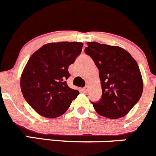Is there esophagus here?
<instances>
[{"label":"esophagus","instance_id":"1","mask_svg":"<svg viewBox=\"0 0 156 156\" xmlns=\"http://www.w3.org/2000/svg\"><path fill=\"white\" fill-rule=\"evenodd\" d=\"M88 86H85V88H82V91L83 92H87V91H88Z\"/></svg>","mask_w":156,"mask_h":156}]
</instances>
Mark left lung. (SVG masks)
I'll use <instances>...</instances> for the list:
<instances>
[{"label":"left lung","mask_w":156,"mask_h":156,"mask_svg":"<svg viewBox=\"0 0 156 156\" xmlns=\"http://www.w3.org/2000/svg\"><path fill=\"white\" fill-rule=\"evenodd\" d=\"M85 52L99 71L102 95L91 102L96 112L111 119L126 115L139 101L143 91L142 75L132 55L118 46L88 42Z\"/></svg>","instance_id":"8db88e82"}]
</instances>
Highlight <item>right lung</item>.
<instances>
[{
    "instance_id": "add662e5",
    "label": "right lung",
    "mask_w": 156,
    "mask_h": 156,
    "mask_svg": "<svg viewBox=\"0 0 156 156\" xmlns=\"http://www.w3.org/2000/svg\"><path fill=\"white\" fill-rule=\"evenodd\" d=\"M81 42L43 45L29 58L21 77V89L29 105L40 115L54 119L63 115L79 94L69 88L68 66L81 54Z\"/></svg>"
}]
</instances>
